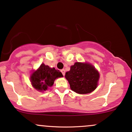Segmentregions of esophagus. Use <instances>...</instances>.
I'll return each mask as SVG.
<instances>
[{
	"label": "esophagus",
	"instance_id": "34e87169",
	"mask_svg": "<svg viewBox=\"0 0 132 132\" xmlns=\"http://www.w3.org/2000/svg\"><path fill=\"white\" fill-rule=\"evenodd\" d=\"M60 72H62V75H63V76H64V75H65V71L64 69H62V70H60Z\"/></svg>",
	"mask_w": 132,
	"mask_h": 132
}]
</instances>
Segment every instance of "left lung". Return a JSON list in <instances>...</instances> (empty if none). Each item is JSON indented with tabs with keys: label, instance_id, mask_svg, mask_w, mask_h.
I'll list each match as a JSON object with an SVG mask.
<instances>
[{
	"label": "left lung",
	"instance_id": "8db88e82",
	"mask_svg": "<svg viewBox=\"0 0 132 132\" xmlns=\"http://www.w3.org/2000/svg\"><path fill=\"white\" fill-rule=\"evenodd\" d=\"M70 88L80 94L92 92L97 88L99 73L93 65L87 63L75 62L70 70L65 73Z\"/></svg>",
	"mask_w": 132,
	"mask_h": 132
}]
</instances>
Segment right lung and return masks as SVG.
Here are the masks:
<instances>
[{"instance_id":"1","label":"right lung","mask_w":132,"mask_h":132,"mask_svg":"<svg viewBox=\"0 0 132 132\" xmlns=\"http://www.w3.org/2000/svg\"><path fill=\"white\" fill-rule=\"evenodd\" d=\"M63 77L62 73L55 68H50L44 63L40 65L38 70L33 72L30 77L32 86L38 91H45L54 84L55 80Z\"/></svg>"}]
</instances>
